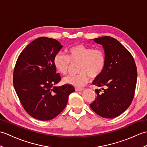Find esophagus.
Returning <instances> with one entry per match:
<instances>
[{
    "mask_svg": "<svg viewBox=\"0 0 147 147\" xmlns=\"http://www.w3.org/2000/svg\"><path fill=\"white\" fill-rule=\"evenodd\" d=\"M75 90L76 92H82L84 90V88H76Z\"/></svg>",
    "mask_w": 147,
    "mask_h": 147,
    "instance_id": "1",
    "label": "esophagus"
}]
</instances>
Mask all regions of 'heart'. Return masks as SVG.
I'll return each instance as SVG.
<instances>
[{
    "mask_svg": "<svg viewBox=\"0 0 147 147\" xmlns=\"http://www.w3.org/2000/svg\"><path fill=\"white\" fill-rule=\"evenodd\" d=\"M107 58L104 51L93 49L83 43H77L67 50V55L61 53L54 58V64L59 73L66 74L72 64H77V74H71L64 78V82L75 87H82L87 83L89 76L95 79L104 71Z\"/></svg>",
    "mask_w": 147,
    "mask_h": 147,
    "instance_id": "obj_1",
    "label": "heart"
}]
</instances>
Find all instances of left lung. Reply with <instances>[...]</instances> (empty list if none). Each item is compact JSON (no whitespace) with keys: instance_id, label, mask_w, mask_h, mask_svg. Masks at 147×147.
I'll list each match as a JSON object with an SVG mask.
<instances>
[{"instance_id":"1","label":"left lung","mask_w":147,"mask_h":147,"mask_svg":"<svg viewBox=\"0 0 147 147\" xmlns=\"http://www.w3.org/2000/svg\"><path fill=\"white\" fill-rule=\"evenodd\" d=\"M93 40L102 45L107 58L104 71L93 84L104 87L96 89L95 100L90 104L96 114L105 118H114L129 107L135 95L137 69L131 53L111 36Z\"/></svg>"}]
</instances>
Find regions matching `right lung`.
Listing matches in <instances>:
<instances>
[{
	"mask_svg": "<svg viewBox=\"0 0 147 147\" xmlns=\"http://www.w3.org/2000/svg\"><path fill=\"white\" fill-rule=\"evenodd\" d=\"M62 46L57 40L40 37L21 52L14 69L13 85L21 104L31 116L41 121L54 119L64 110L70 93L68 84L54 86L61 80L54 64Z\"/></svg>",
	"mask_w": 147,
	"mask_h": 147,
	"instance_id": "1",
	"label": "right lung"
}]
</instances>
